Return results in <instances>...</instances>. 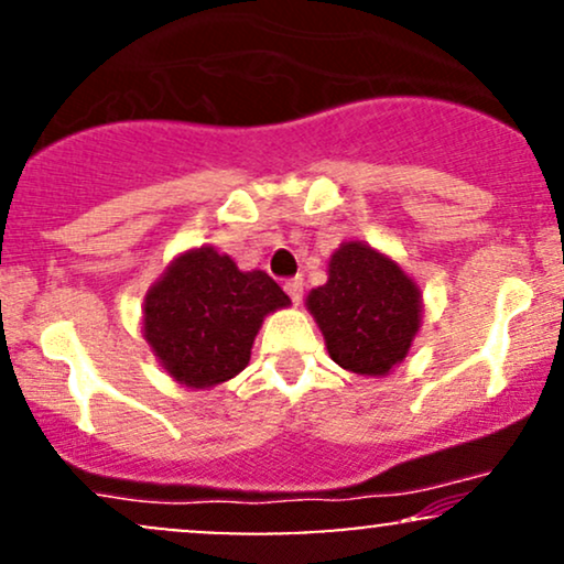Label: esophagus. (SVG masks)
Returning a JSON list of instances; mask_svg holds the SVG:
<instances>
[{"instance_id": "1", "label": "esophagus", "mask_w": 564, "mask_h": 564, "mask_svg": "<svg viewBox=\"0 0 564 564\" xmlns=\"http://www.w3.org/2000/svg\"><path fill=\"white\" fill-rule=\"evenodd\" d=\"M302 278H291V281H286L283 283V289H286V294L291 296V302L294 304H300V300H302Z\"/></svg>"}]
</instances>
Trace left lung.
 <instances>
[{
	"label": "left lung",
	"mask_w": 564,
	"mask_h": 564,
	"mask_svg": "<svg viewBox=\"0 0 564 564\" xmlns=\"http://www.w3.org/2000/svg\"><path fill=\"white\" fill-rule=\"evenodd\" d=\"M328 281L307 294L336 366L360 377H390L422 328V289L384 251L345 241L328 260Z\"/></svg>",
	"instance_id": "8db88e82"
}]
</instances>
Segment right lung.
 Returning <instances> with one entry per match:
<instances>
[{"label": "right lung", "instance_id": "1", "mask_svg": "<svg viewBox=\"0 0 564 564\" xmlns=\"http://www.w3.org/2000/svg\"><path fill=\"white\" fill-rule=\"evenodd\" d=\"M289 304L268 273L198 246L180 251L148 289L142 336L177 384L209 390L249 366L262 321Z\"/></svg>", "mask_w": 564, "mask_h": 564}]
</instances>
